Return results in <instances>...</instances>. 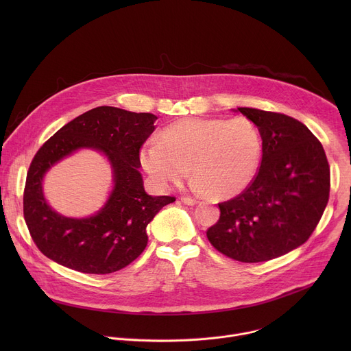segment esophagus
I'll use <instances>...</instances> for the list:
<instances>
[{"instance_id":"obj_1","label":"esophagus","mask_w":351,"mask_h":351,"mask_svg":"<svg viewBox=\"0 0 351 351\" xmlns=\"http://www.w3.org/2000/svg\"><path fill=\"white\" fill-rule=\"evenodd\" d=\"M180 199H182V203H184L187 206H195L198 203L195 198H191V197H180Z\"/></svg>"}]
</instances>
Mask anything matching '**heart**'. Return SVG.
Here are the masks:
<instances>
[{
	"mask_svg": "<svg viewBox=\"0 0 351 351\" xmlns=\"http://www.w3.org/2000/svg\"><path fill=\"white\" fill-rule=\"evenodd\" d=\"M263 141L247 118H190L167 126L141 149V164L162 189L193 176L194 191L214 198L240 194L254 179Z\"/></svg>",
	"mask_w": 351,
	"mask_h": 351,
	"instance_id": "heart-1",
	"label": "heart"
}]
</instances>
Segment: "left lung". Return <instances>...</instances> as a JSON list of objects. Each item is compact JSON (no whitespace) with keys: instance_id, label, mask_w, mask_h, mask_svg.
I'll return each mask as SVG.
<instances>
[{"instance_id":"1","label":"left lung","mask_w":351,"mask_h":351,"mask_svg":"<svg viewBox=\"0 0 351 351\" xmlns=\"http://www.w3.org/2000/svg\"><path fill=\"white\" fill-rule=\"evenodd\" d=\"M263 138L254 179L239 195L219 203L210 243L239 263L278 258L306 243L329 199L330 169L321 141L300 121L257 108H237Z\"/></svg>"}]
</instances>
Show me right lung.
Here are the masks:
<instances>
[{
    "instance_id": "obj_1",
    "label": "right lung",
    "mask_w": 351,
    "mask_h": 351,
    "mask_svg": "<svg viewBox=\"0 0 351 351\" xmlns=\"http://www.w3.org/2000/svg\"><path fill=\"white\" fill-rule=\"evenodd\" d=\"M156 121L153 114L97 107L66 123L40 147L26 176L23 217L45 257L83 274L106 275L128 267L144 252L147 225L176 199L148 195L138 172L140 149L156 130ZM82 146L99 149L109 157L116 186L97 216L65 219L46 206L40 180L56 162Z\"/></svg>"
}]
</instances>
